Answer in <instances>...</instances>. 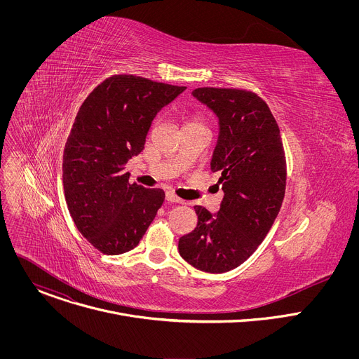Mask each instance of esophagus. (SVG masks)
<instances>
[{
  "mask_svg": "<svg viewBox=\"0 0 359 359\" xmlns=\"http://www.w3.org/2000/svg\"><path fill=\"white\" fill-rule=\"evenodd\" d=\"M166 200H168L169 203H183V200H182L180 197L175 196L173 193H166Z\"/></svg>",
  "mask_w": 359,
  "mask_h": 359,
  "instance_id": "obj_1",
  "label": "esophagus"
}]
</instances>
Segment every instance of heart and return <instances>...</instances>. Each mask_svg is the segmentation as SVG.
Wrapping results in <instances>:
<instances>
[{
	"mask_svg": "<svg viewBox=\"0 0 359 359\" xmlns=\"http://www.w3.org/2000/svg\"><path fill=\"white\" fill-rule=\"evenodd\" d=\"M190 126H204L201 119L198 116H189L186 119V126L184 128H190Z\"/></svg>",
	"mask_w": 359,
	"mask_h": 359,
	"instance_id": "b5f03b06",
	"label": "heart"
}]
</instances>
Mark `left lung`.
Masks as SVG:
<instances>
[{
	"label": "left lung",
	"instance_id": "obj_1",
	"mask_svg": "<svg viewBox=\"0 0 359 359\" xmlns=\"http://www.w3.org/2000/svg\"><path fill=\"white\" fill-rule=\"evenodd\" d=\"M220 123L212 170L224 191L212 215L194 206L196 229L179 238V252L193 267L226 273L243 264L270 231L284 200L287 165L280 128L266 102L251 90H193Z\"/></svg>",
	"mask_w": 359,
	"mask_h": 359
}]
</instances>
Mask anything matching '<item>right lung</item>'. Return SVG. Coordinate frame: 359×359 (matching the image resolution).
Segmentation results:
<instances>
[{
	"label": "right lung",
	"instance_id": "add662e5",
	"mask_svg": "<svg viewBox=\"0 0 359 359\" xmlns=\"http://www.w3.org/2000/svg\"><path fill=\"white\" fill-rule=\"evenodd\" d=\"M184 89L112 75L81 105L64 149L62 182L76 229L97 251L133 250L162 208V189L130 183L123 170L143 150L156 114Z\"/></svg>",
	"mask_w": 359,
	"mask_h": 359
}]
</instances>
